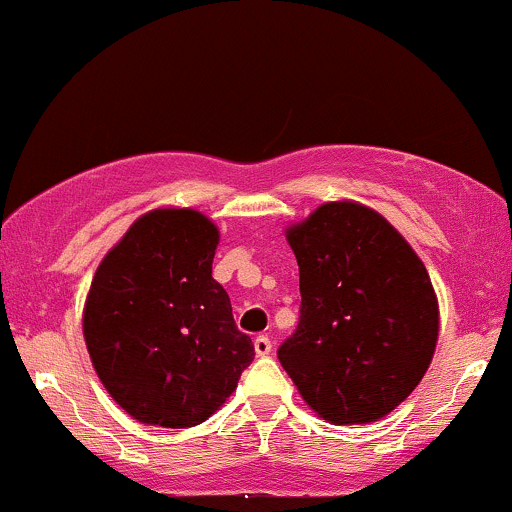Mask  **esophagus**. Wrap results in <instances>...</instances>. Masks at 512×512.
Masks as SVG:
<instances>
[{
  "mask_svg": "<svg viewBox=\"0 0 512 512\" xmlns=\"http://www.w3.org/2000/svg\"><path fill=\"white\" fill-rule=\"evenodd\" d=\"M252 346H255V354L257 356H267L269 351H272V342H269V337H264V334H260V337H255V342H252Z\"/></svg>",
  "mask_w": 512,
  "mask_h": 512,
  "instance_id": "1",
  "label": "esophagus"
}]
</instances>
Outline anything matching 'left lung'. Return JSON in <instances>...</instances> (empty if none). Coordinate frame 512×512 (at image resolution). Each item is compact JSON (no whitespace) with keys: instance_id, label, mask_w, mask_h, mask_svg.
<instances>
[{"instance_id":"8db88e82","label":"left lung","mask_w":512,"mask_h":512,"mask_svg":"<svg viewBox=\"0 0 512 512\" xmlns=\"http://www.w3.org/2000/svg\"><path fill=\"white\" fill-rule=\"evenodd\" d=\"M301 322L279 349L301 397L330 424H370L407 399L433 361L438 296L402 233L337 199L286 228Z\"/></svg>"}]
</instances>
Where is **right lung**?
<instances>
[{
  "instance_id": "1",
  "label": "right lung",
  "mask_w": 512,
  "mask_h": 512,
  "mask_svg": "<svg viewBox=\"0 0 512 512\" xmlns=\"http://www.w3.org/2000/svg\"><path fill=\"white\" fill-rule=\"evenodd\" d=\"M219 228L197 209L139 216L93 274L84 342L108 395L146 426L190 428L236 392L255 346L211 276Z\"/></svg>"
}]
</instances>
